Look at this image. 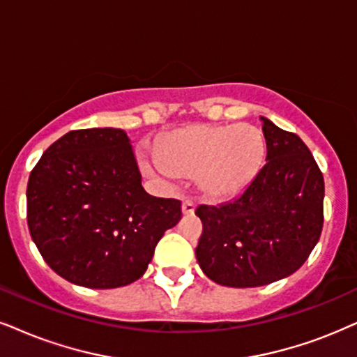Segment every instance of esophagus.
I'll return each instance as SVG.
<instances>
[{
  "instance_id": "34e87169",
  "label": "esophagus",
  "mask_w": 357,
  "mask_h": 357,
  "mask_svg": "<svg viewBox=\"0 0 357 357\" xmlns=\"http://www.w3.org/2000/svg\"><path fill=\"white\" fill-rule=\"evenodd\" d=\"M194 211H196V202L192 199H184L183 201V212L186 215H192Z\"/></svg>"
}]
</instances>
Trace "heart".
<instances>
[{
    "label": "heart",
    "mask_w": 357,
    "mask_h": 357,
    "mask_svg": "<svg viewBox=\"0 0 357 357\" xmlns=\"http://www.w3.org/2000/svg\"><path fill=\"white\" fill-rule=\"evenodd\" d=\"M265 138L252 125H191L166 135L160 150L166 174H197L212 197L234 196L259 173Z\"/></svg>",
    "instance_id": "b5f03b06"
}]
</instances>
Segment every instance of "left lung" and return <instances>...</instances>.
<instances>
[{
  "label": "left lung",
  "instance_id": "obj_1",
  "mask_svg": "<svg viewBox=\"0 0 357 357\" xmlns=\"http://www.w3.org/2000/svg\"><path fill=\"white\" fill-rule=\"evenodd\" d=\"M260 120L264 168L234 201L196 209V259L224 287H261L295 273L321 236L324 179L317 161L298 135Z\"/></svg>",
  "mask_w": 357,
  "mask_h": 357
}]
</instances>
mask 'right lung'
<instances>
[{"label":"right lung","instance_id":"add662e5","mask_svg":"<svg viewBox=\"0 0 357 357\" xmlns=\"http://www.w3.org/2000/svg\"><path fill=\"white\" fill-rule=\"evenodd\" d=\"M28 225L46 264L67 282L119 288L146 272L181 201L142 186L120 128L72 130L44 151L28 181Z\"/></svg>","mask_w":357,"mask_h":357}]
</instances>
